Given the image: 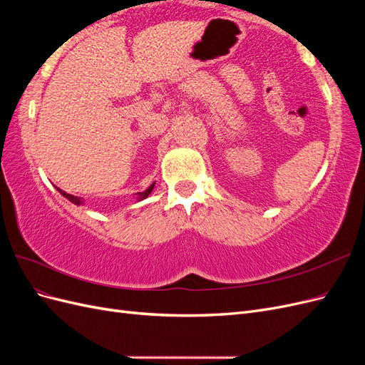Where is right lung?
<instances>
[{"instance_id":"obj_1","label":"right lung","mask_w":365,"mask_h":365,"mask_svg":"<svg viewBox=\"0 0 365 365\" xmlns=\"http://www.w3.org/2000/svg\"><path fill=\"white\" fill-rule=\"evenodd\" d=\"M153 185L155 184H152L148 190H145V192H138V200H145V197H148L149 195H150V192L153 190ZM59 192H61V195H63L65 197H67V200H70L73 204H76V205H81L82 204V197H79V196H73V195H70V193H65L63 190H61V189H58Z\"/></svg>"}]
</instances>
